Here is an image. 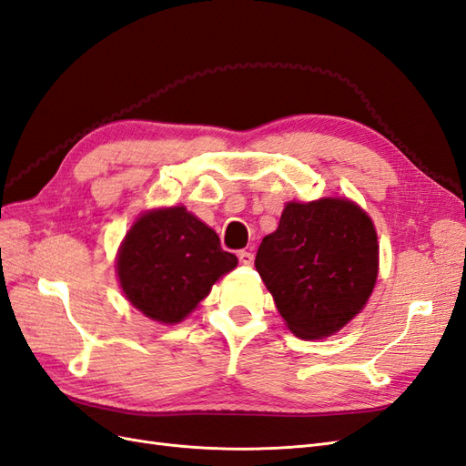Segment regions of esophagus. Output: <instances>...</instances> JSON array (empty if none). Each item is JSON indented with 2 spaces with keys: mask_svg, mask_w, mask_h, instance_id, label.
<instances>
[{
  "mask_svg": "<svg viewBox=\"0 0 466 466\" xmlns=\"http://www.w3.org/2000/svg\"><path fill=\"white\" fill-rule=\"evenodd\" d=\"M252 260H255V255H252L250 250H238V262L243 266H250Z\"/></svg>",
  "mask_w": 466,
  "mask_h": 466,
  "instance_id": "34e87169",
  "label": "esophagus"
}]
</instances>
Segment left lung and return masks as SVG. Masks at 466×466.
<instances>
[{
  "label": "left lung",
  "instance_id": "8db88e82",
  "mask_svg": "<svg viewBox=\"0 0 466 466\" xmlns=\"http://www.w3.org/2000/svg\"><path fill=\"white\" fill-rule=\"evenodd\" d=\"M255 266L295 336H330L361 311L375 288L373 221L348 198L288 202Z\"/></svg>",
  "mask_w": 466,
  "mask_h": 466
}]
</instances>
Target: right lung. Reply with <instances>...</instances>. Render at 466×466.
Returning <instances> with one entry per match:
<instances>
[{
  "mask_svg": "<svg viewBox=\"0 0 466 466\" xmlns=\"http://www.w3.org/2000/svg\"><path fill=\"white\" fill-rule=\"evenodd\" d=\"M218 233L185 206L149 209L126 233L116 258L120 288L151 320L187 319L211 286L237 266Z\"/></svg>",
  "mask_w": 466,
  "mask_h": 466,
  "instance_id": "add662e5",
  "label": "right lung"
}]
</instances>
